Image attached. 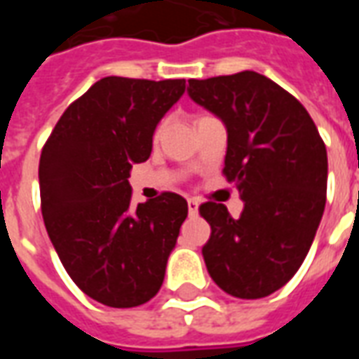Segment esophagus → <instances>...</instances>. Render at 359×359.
<instances>
[{"instance_id":"obj_1","label":"esophagus","mask_w":359,"mask_h":359,"mask_svg":"<svg viewBox=\"0 0 359 359\" xmlns=\"http://www.w3.org/2000/svg\"><path fill=\"white\" fill-rule=\"evenodd\" d=\"M188 213H190V215H196V213H198V202H196L194 198H188Z\"/></svg>"}]
</instances>
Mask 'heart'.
Returning <instances> with one entry per match:
<instances>
[{
  "label": "heart",
  "mask_w": 359,
  "mask_h": 359,
  "mask_svg": "<svg viewBox=\"0 0 359 359\" xmlns=\"http://www.w3.org/2000/svg\"><path fill=\"white\" fill-rule=\"evenodd\" d=\"M161 128H163V126H161V125H159L156 128V138H157V136H159V134H161Z\"/></svg>",
  "instance_id": "heart-1"
}]
</instances>
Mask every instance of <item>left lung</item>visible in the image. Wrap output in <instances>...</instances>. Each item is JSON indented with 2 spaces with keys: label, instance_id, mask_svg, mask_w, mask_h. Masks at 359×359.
Returning a JSON list of instances; mask_svg holds the SVG:
<instances>
[{
  "label": "left lung",
  "instance_id": "left-lung-1",
  "mask_svg": "<svg viewBox=\"0 0 359 359\" xmlns=\"http://www.w3.org/2000/svg\"><path fill=\"white\" fill-rule=\"evenodd\" d=\"M196 103L226 126L223 175L244 200L233 219L205 202L211 236L202 248L215 285L242 300L269 296L300 269L327 200V149L313 118L277 82L242 71L188 81Z\"/></svg>",
  "mask_w": 359,
  "mask_h": 359
}]
</instances>
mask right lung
Here are the masks:
<instances>
[{
  "label": "right lung",
  "mask_w": 359,
  "mask_h": 359,
  "mask_svg": "<svg viewBox=\"0 0 359 359\" xmlns=\"http://www.w3.org/2000/svg\"><path fill=\"white\" fill-rule=\"evenodd\" d=\"M184 88V79L105 76L67 107L43 144V225L74 285L103 306L136 308L163 285L188 203L161 192L134 208L128 177Z\"/></svg>",
  "instance_id": "add662e5"
}]
</instances>
